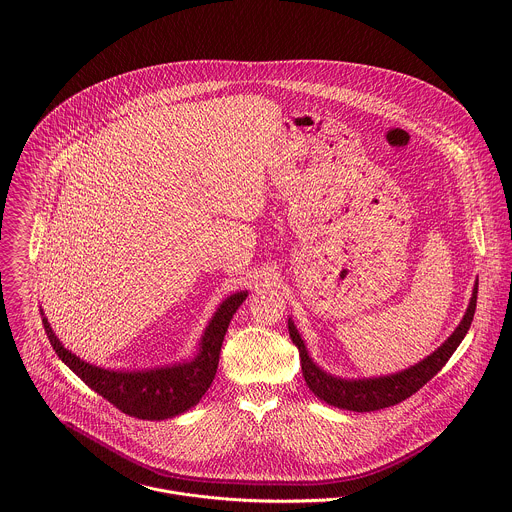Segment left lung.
Instances as JSON below:
<instances>
[{"label": "left lung", "instance_id": "8db88e82", "mask_svg": "<svg viewBox=\"0 0 512 512\" xmlns=\"http://www.w3.org/2000/svg\"><path fill=\"white\" fill-rule=\"evenodd\" d=\"M477 288H479V284H475V288H473L469 307H467L459 327L451 333V337L439 347L436 353H432L422 363L410 366L402 372H396L390 376H378V378L345 380V378H337V376H331L325 370H321L307 355V349L290 319L288 321L290 337H292L293 345L299 349L301 372H303V378H305L309 390L319 400L327 402L329 406L353 410V412H374L380 408L400 404L402 400L410 398L438 374L443 365L449 361V357L455 353V349L459 347L463 337L467 335L473 315H475V307H477Z\"/></svg>", "mask_w": 512, "mask_h": 512}]
</instances>
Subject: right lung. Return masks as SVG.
Returning a JSON list of instances; mask_svg holds the SVG:
<instances>
[{"label":"right lung","instance_id":"add662e5","mask_svg":"<svg viewBox=\"0 0 512 512\" xmlns=\"http://www.w3.org/2000/svg\"><path fill=\"white\" fill-rule=\"evenodd\" d=\"M248 292L232 293L220 303L213 315L197 357L191 363L163 366L153 370H108L80 361L53 333L47 317H43L45 333L59 359L94 392L114 404L128 416L140 420H167L193 408L213 384L219 368L220 347L228 323ZM43 315V311H41Z\"/></svg>","mask_w":512,"mask_h":512}]
</instances>
